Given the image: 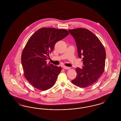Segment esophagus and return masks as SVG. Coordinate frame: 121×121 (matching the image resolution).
Masks as SVG:
<instances>
[{
  "instance_id": "34e87169",
  "label": "esophagus",
  "mask_w": 121,
  "mask_h": 121,
  "mask_svg": "<svg viewBox=\"0 0 121 121\" xmlns=\"http://www.w3.org/2000/svg\"><path fill=\"white\" fill-rule=\"evenodd\" d=\"M63 69H70V68L67 67V66H63Z\"/></svg>"
}]
</instances>
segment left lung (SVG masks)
Here are the masks:
<instances>
[{"instance_id": "left-lung-1", "label": "left lung", "mask_w": 121, "mask_h": 121, "mask_svg": "<svg viewBox=\"0 0 121 121\" xmlns=\"http://www.w3.org/2000/svg\"><path fill=\"white\" fill-rule=\"evenodd\" d=\"M69 31L75 39L78 57L82 58L83 64L82 69H76L77 77L72 82L81 87L90 86L104 73L105 48L98 37L87 29L78 28Z\"/></svg>"}]
</instances>
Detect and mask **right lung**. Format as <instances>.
<instances>
[{
  "mask_svg": "<svg viewBox=\"0 0 121 121\" xmlns=\"http://www.w3.org/2000/svg\"><path fill=\"white\" fill-rule=\"evenodd\" d=\"M66 29L43 28L35 32L27 42L21 55L24 75L35 88L45 91L53 86L62 68L46 60L55 43L69 35Z\"/></svg>",
  "mask_w": 121,
  "mask_h": 121,
  "instance_id": "right-lung-1",
  "label": "right lung"
}]
</instances>
